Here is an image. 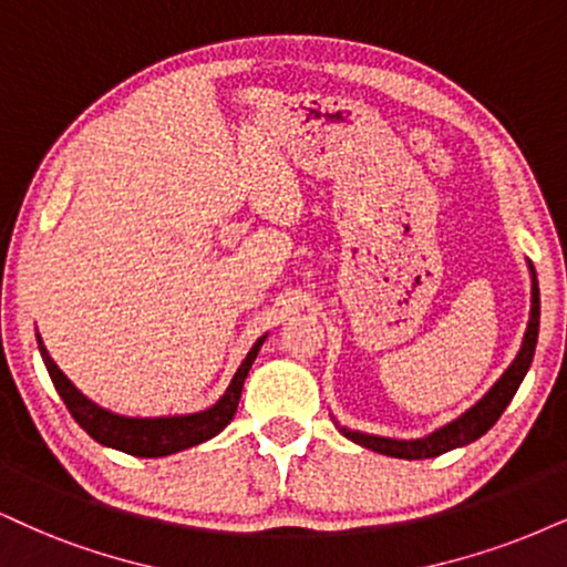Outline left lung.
<instances>
[{
	"instance_id": "8db88e82",
	"label": "left lung",
	"mask_w": 567,
	"mask_h": 567,
	"mask_svg": "<svg viewBox=\"0 0 567 567\" xmlns=\"http://www.w3.org/2000/svg\"><path fill=\"white\" fill-rule=\"evenodd\" d=\"M534 272V268H530ZM536 339H539V281H536L534 272V286H530V320L526 328V337H523V347L515 358L513 365L505 370V375L494 383V389L481 400L476 408H471L463 417L444 425V429L433 431L431 436L417 439V442H394V439H381V436H368V433H358L349 429H339L347 439H352L354 444L365 446V450L389 454V457H402V460H425L436 457V454H444L454 450V446H465L476 439L484 436V433L492 429L494 423L499 421V415L505 412L509 400L518 391L523 375L528 373L530 360H534Z\"/></svg>"
}]
</instances>
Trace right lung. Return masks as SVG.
Here are the masks:
<instances>
[{
	"mask_svg": "<svg viewBox=\"0 0 567 567\" xmlns=\"http://www.w3.org/2000/svg\"><path fill=\"white\" fill-rule=\"evenodd\" d=\"M262 341L265 339H260L249 349L247 360L241 362L239 370H236L234 381H230V386L226 389V394L220 396L218 404H213V408L205 412H197V415L181 417H123L115 415V412L96 408L94 402L86 400V396L62 375V370L54 365L52 358H49L41 339L39 349L49 370V379H52L54 389H58L62 402H65L68 412L94 442L113 446V450H121L125 454H134V457H165V454L188 450V446H197L202 442H207V439L218 436V433L234 421L236 408H239L244 379H247L251 362H255L257 352H260Z\"/></svg>",
	"mask_w": 567,
	"mask_h": 567,
	"instance_id": "obj_1",
	"label": "right lung"
}]
</instances>
